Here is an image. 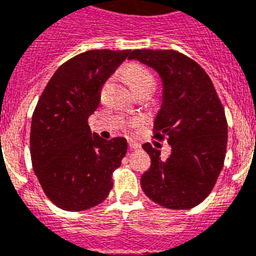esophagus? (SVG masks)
Returning a JSON list of instances; mask_svg holds the SVG:
<instances>
[{"mask_svg": "<svg viewBox=\"0 0 256 256\" xmlns=\"http://www.w3.org/2000/svg\"><path fill=\"white\" fill-rule=\"evenodd\" d=\"M128 148L130 150H136V148H140V144L136 140H128Z\"/></svg>", "mask_w": 256, "mask_h": 256, "instance_id": "1", "label": "esophagus"}]
</instances>
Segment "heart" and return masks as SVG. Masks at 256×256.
Wrapping results in <instances>:
<instances>
[{
	"instance_id": "b5f03b06",
	"label": "heart",
	"mask_w": 256,
	"mask_h": 256,
	"mask_svg": "<svg viewBox=\"0 0 256 256\" xmlns=\"http://www.w3.org/2000/svg\"><path fill=\"white\" fill-rule=\"evenodd\" d=\"M124 78L134 92L142 90V88H152V90L154 84H156L152 74L146 68L140 65L128 66V69L124 70Z\"/></svg>"
}]
</instances>
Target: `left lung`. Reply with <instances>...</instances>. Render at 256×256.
<instances>
[{"label": "left lung", "instance_id": "1", "mask_svg": "<svg viewBox=\"0 0 256 256\" xmlns=\"http://www.w3.org/2000/svg\"><path fill=\"white\" fill-rule=\"evenodd\" d=\"M136 60L160 74L162 104L154 120L156 140L168 138L170 156L160 144L142 148L152 166L140 176L152 202L172 210H188L210 194L223 168L227 148L224 108L207 73L175 50H132Z\"/></svg>", "mask_w": 256, "mask_h": 256}]
</instances>
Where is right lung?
<instances>
[{
  "instance_id": "right-lung-1",
  "label": "right lung",
  "mask_w": 256,
  "mask_h": 256,
  "mask_svg": "<svg viewBox=\"0 0 256 256\" xmlns=\"http://www.w3.org/2000/svg\"><path fill=\"white\" fill-rule=\"evenodd\" d=\"M130 50H88L57 69L38 100L30 128L34 172L46 196L66 211L96 206L112 187L128 140L92 134L100 88Z\"/></svg>"
}]
</instances>
